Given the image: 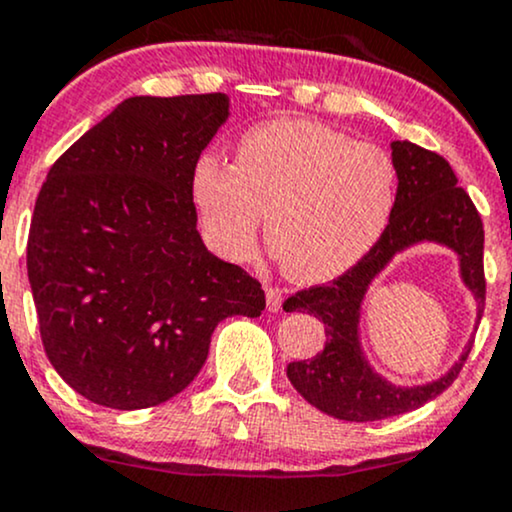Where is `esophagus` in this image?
I'll return each instance as SVG.
<instances>
[{"label": "esophagus", "instance_id": "1", "mask_svg": "<svg viewBox=\"0 0 512 512\" xmlns=\"http://www.w3.org/2000/svg\"><path fill=\"white\" fill-rule=\"evenodd\" d=\"M264 296H267V308L272 310V313H276V310L281 308V303H284V293L276 289V286H267V289H264Z\"/></svg>", "mask_w": 512, "mask_h": 512}]
</instances>
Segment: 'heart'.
Segmentation results:
<instances>
[{"label": "heart", "mask_w": 512, "mask_h": 512, "mask_svg": "<svg viewBox=\"0 0 512 512\" xmlns=\"http://www.w3.org/2000/svg\"><path fill=\"white\" fill-rule=\"evenodd\" d=\"M397 197V166L385 149L308 120L248 129L233 166L204 154L192 168V199L219 255L240 262L257 228L298 284L344 274L383 236Z\"/></svg>", "instance_id": "obj_1"}]
</instances>
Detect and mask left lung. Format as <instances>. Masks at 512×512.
I'll return each instance as SVG.
<instances>
[{
	"label": "left lung",
	"mask_w": 512,
	"mask_h": 512,
	"mask_svg": "<svg viewBox=\"0 0 512 512\" xmlns=\"http://www.w3.org/2000/svg\"><path fill=\"white\" fill-rule=\"evenodd\" d=\"M397 166V197L383 236L349 272L327 286H313L286 298V313H310L325 322V346L313 358L286 368L291 385L305 402L342 421H380L431 402L455 383L472 342L443 378L428 385L395 387L375 375L358 346V315L368 284L399 250L421 240H436L460 255L462 281L479 303L486 301L484 223L450 163L436 151L411 142H392Z\"/></svg>",
	"instance_id": "left-lung-1"
}]
</instances>
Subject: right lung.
Instances as JSON below:
<instances>
[{
  "label": "right lung",
  "instance_id": "right-lung-1",
  "mask_svg": "<svg viewBox=\"0 0 512 512\" xmlns=\"http://www.w3.org/2000/svg\"><path fill=\"white\" fill-rule=\"evenodd\" d=\"M228 117L223 93L134 96L52 163L28 231V281L50 363L110 409L168 402L226 317L264 291L204 248L192 168Z\"/></svg>",
  "mask_w": 512,
  "mask_h": 512
}]
</instances>
